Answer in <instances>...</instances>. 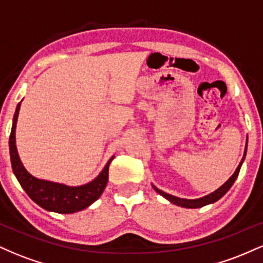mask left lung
<instances>
[{"mask_svg": "<svg viewBox=\"0 0 263 263\" xmlns=\"http://www.w3.org/2000/svg\"><path fill=\"white\" fill-rule=\"evenodd\" d=\"M246 151H247V142H246V147H245V153H243V157L242 159H241L240 164L237 165L236 171H235V173L232 174V176L229 178V180H226V182L222 184L220 188H218L215 190V192L210 193V194L205 195L203 198H199V199H183V198H178V197H174V195H171L168 194V193L165 192H162L161 189H158L157 186H155L152 184L153 189L156 190L158 194H161L163 198H165L167 200H170L171 203H173L174 205H178V206H182V208H189V209H197V208H201V206H205V205L208 204H213L215 203V201H218L220 198H222L224 195L228 193V190L231 188L232 184H234L235 180H236V178L238 176V172H240V168L241 165H242L243 163V159H245L246 157Z\"/></svg>", "mask_w": 263, "mask_h": 263, "instance_id": "obj_1", "label": "left lung"}]
</instances>
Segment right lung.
<instances>
[{
    "label": "right lung",
    "mask_w": 263,
    "mask_h": 263,
    "mask_svg": "<svg viewBox=\"0 0 263 263\" xmlns=\"http://www.w3.org/2000/svg\"><path fill=\"white\" fill-rule=\"evenodd\" d=\"M22 102V101H21ZM21 102L17 105L13 116L11 136H10V156L11 164L14 176L25 189L28 197L39 206L48 211L59 214H73L90 206L93 201L101 197L108 180V167L114 159V156L108 159L101 173L90 183L79 186L65 185L62 183L49 182V180L38 179L26 170L21 162L16 147V125L18 114H20Z\"/></svg>",
    "instance_id": "right-lung-1"
}]
</instances>
